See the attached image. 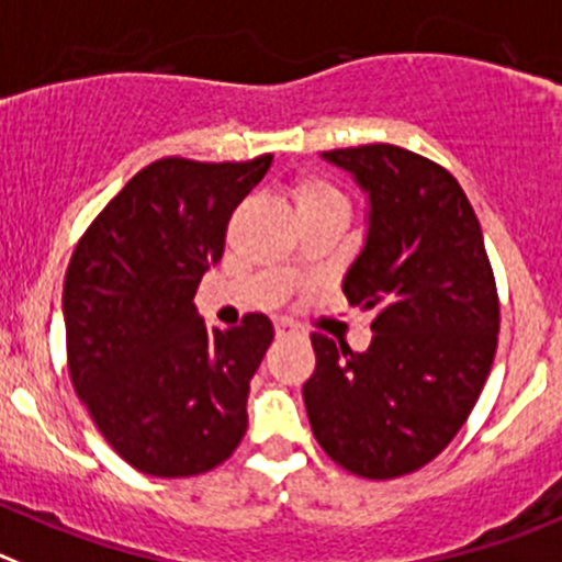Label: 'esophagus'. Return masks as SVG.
<instances>
[{
    "label": "esophagus",
    "mask_w": 562,
    "mask_h": 562,
    "mask_svg": "<svg viewBox=\"0 0 562 562\" xmlns=\"http://www.w3.org/2000/svg\"><path fill=\"white\" fill-rule=\"evenodd\" d=\"M274 333H277V338H288V335H299V333H302V329H299L296 324L277 322V324H274Z\"/></svg>",
    "instance_id": "obj_1"
}]
</instances>
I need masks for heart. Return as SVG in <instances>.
Listing matches in <instances>:
<instances>
[{
    "instance_id": "b5f03b06",
    "label": "heart",
    "mask_w": 562,
    "mask_h": 562,
    "mask_svg": "<svg viewBox=\"0 0 562 562\" xmlns=\"http://www.w3.org/2000/svg\"><path fill=\"white\" fill-rule=\"evenodd\" d=\"M291 193L299 210L311 207V204L318 202H344V193L338 191V186L322 175H299L296 180H293Z\"/></svg>"
}]
</instances>
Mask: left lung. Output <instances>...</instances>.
<instances>
[{"mask_svg":"<svg viewBox=\"0 0 562 562\" xmlns=\"http://www.w3.org/2000/svg\"><path fill=\"white\" fill-rule=\"evenodd\" d=\"M371 199L363 251L344 280L374 311L366 352L313 333L302 385L329 460L363 480L418 471L474 411L499 344V293L474 207L440 162L393 144L324 151Z\"/></svg>","mask_w":562,"mask_h":562,"instance_id":"obj_1","label":"left lung"}]
</instances>
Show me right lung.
<instances>
[{"label":"right lung","mask_w":562,"mask_h":562,"mask_svg":"<svg viewBox=\"0 0 562 562\" xmlns=\"http://www.w3.org/2000/svg\"><path fill=\"white\" fill-rule=\"evenodd\" d=\"M271 155L240 162L160 157L102 207L63 282L71 385L115 454L149 476H196L246 435L249 380L274 327L204 329L193 307L227 224Z\"/></svg>","instance_id":"right-lung-1"}]
</instances>
